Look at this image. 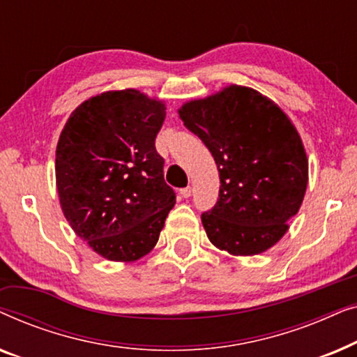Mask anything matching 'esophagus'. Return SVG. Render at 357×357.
Here are the masks:
<instances>
[{
    "instance_id": "esophagus-1",
    "label": "esophagus",
    "mask_w": 357,
    "mask_h": 357,
    "mask_svg": "<svg viewBox=\"0 0 357 357\" xmlns=\"http://www.w3.org/2000/svg\"><path fill=\"white\" fill-rule=\"evenodd\" d=\"M180 195H182L183 198H190V197H192V187L182 188V190H180Z\"/></svg>"
}]
</instances>
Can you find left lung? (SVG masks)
Instances as JSON below:
<instances>
[{"label":"left lung","instance_id":"obj_1","mask_svg":"<svg viewBox=\"0 0 357 357\" xmlns=\"http://www.w3.org/2000/svg\"><path fill=\"white\" fill-rule=\"evenodd\" d=\"M183 125L216 160L221 187L202 214L208 238L236 257L258 255L284 236L309 182L296 126L275 102L245 86H227L178 110Z\"/></svg>","mask_w":357,"mask_h":357}]
</instances>
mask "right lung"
I'll return each mask as SVG.
<instances>
[{"instance_id": "right-lung-1", "label": "right lung", "mask_w": 357, "mask_h": 357, "mask_svg": "<svg viewBox=\"0 0 357 357\" xmlns=\"http://www.w3.org/2000/svg\"><path fill=\"white\" fill-rule=\"evenodd\" d=\"M162 100L136 89L82 102L56 146V190L66 221L92 250L135 261L153 250L175 204L155 136Z\"/></svg>"}]
</instances>
